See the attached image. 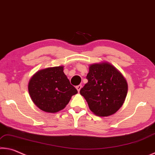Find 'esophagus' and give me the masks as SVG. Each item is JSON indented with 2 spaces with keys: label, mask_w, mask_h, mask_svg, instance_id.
Listing matches in <instances>:
<instances>
[{
  "label": "esophagus",
  "mask_w": 155,
  "mask_h": 155,
  "mask_svg": "<svg viewBox=\"0 0 155 155\" xmlns=\"http://www.w3.org/2000/svg\"><path fill=\"white\" fill-rule=\"evenodd\" d=\"M82 85H78V86H77V87H76V88H77V90H78V92H80V89L81 88H82Z\"/></svg>",
  "instance_id": "1"
}]
</instances>
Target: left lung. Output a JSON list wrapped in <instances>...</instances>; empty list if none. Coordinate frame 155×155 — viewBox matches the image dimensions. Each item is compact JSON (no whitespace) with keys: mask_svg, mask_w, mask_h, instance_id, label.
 <instances>
[{"mask_svg":"<svg viewBox=\"0 0 155 155\" xmlns=\"http://www.w3.org/2000/svg\"><path fill=\"white\" fill-rule=\"evenodd\" d=\"M88 82L80 91L90 110L96 115L107 117L115 113L123 105L128 84L123 75L108 63L90 66Z\"/></svg>","mask_w":155,"mask_h":155,"instance_id":"8db88e82","label":"left lung"}]
</instances>
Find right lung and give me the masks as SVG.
Segmentation results:
<instances>
[{"mask_svg": "<svg viewBox=\"0 0 155 155\" xmlns=\"http://www.w3.org/2000/svg\"><path fill=\"white\" fill-rule=\"evenodd\" d=\"M28 89L35 104L47 113L62 110L72 96L78 93L61 66L38 71L30 80Z\"/></svg>", "mask_w": 155, "mask_h": 155, "instance_id": "add662e5", "label": "right lung"}]
</instances>
